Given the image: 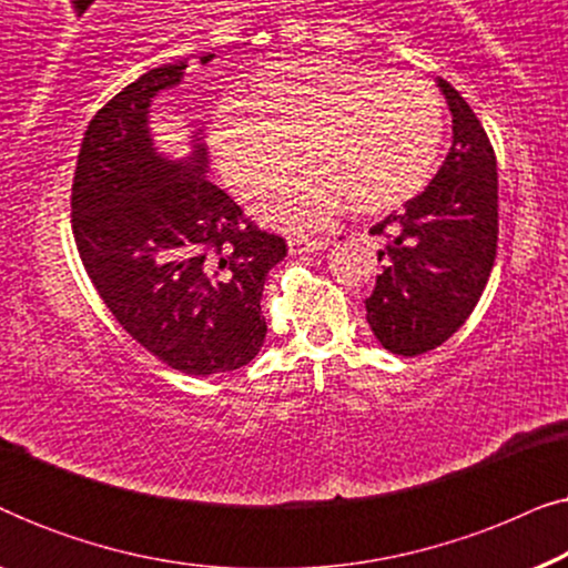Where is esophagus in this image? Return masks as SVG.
Here are the masks:
<instances>
[{
    "label": "esophagus",
    "instance_id": "1",
    "mask_svg": "<svg viewBox=\"0 0 568 568\" xmlns=\"http://www.w3.org/2000/svg\"><path fill=\"white\" fill-rule=\"evenodd\" d=\"M286 245H290V253L292 255H302V253H317V251H325L328 247V240L323 237H302V235H292L286 240Z\"/></svg>",
    "mask_w": 568,
    "mask_h": 568
}]
</instances>
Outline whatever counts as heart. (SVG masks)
I'll return each mask as SVG.
<instances>
[{"instance_id":"b5f03b06","label":"heart","mask_w":568,"mask_h":568,"mask_svg":"<svg viewBox=\"0 0 568 568\" xmlns=\"http://www.w3.org/2000/svg\"><path fill=\"white\" fill-rule=\"evenodd\" d=\"M216 160L237 191L274 183L297 144L302 168L261 199L282 227L393 212L426 189L445 142V103L422 74L367 61L302 59L263 69L212 119Z\"/></svg>"}]
</instances>
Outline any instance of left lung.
Wrapping results in <instances>:
<instances>
[{"label": "left lung", "instance_id": "1", "mask_svg": "<svg viewBox=\"0 0 568 568\" xmlns=\"http://www.w3.org/2000/svg\"><path fill=\"white\" fill-rule=\"evenodd\" d=\"M453 113V146L406 212L369 230L383 237V274L367 323L387 352L418 356L445 344L486 290L499 240V175L484 126L453 84L437 80Z\"/></svg>", "mask_w": 568, "mask_h": 568}]
</instances>
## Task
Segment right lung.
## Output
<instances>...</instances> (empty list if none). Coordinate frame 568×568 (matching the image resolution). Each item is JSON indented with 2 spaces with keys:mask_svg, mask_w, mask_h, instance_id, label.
I'll list each match as a JSON object with an SVG mask.
<instances>
[{
  "mask_svg": "<svg viewBox=\"0 0 568 568\" xmlns=\"http://www.w3.org/2000/svg\"><path fill=\"white\" fill-rule=\"evenodd\" d=\"M185 67L150 69L92 115L74 170L72 232L121 328L168 367L206 377L261 352L263 284L286 243L209 181L201 129L189 160L154 150L152 98L181 84Z\"/></svg>",
  "mask_w": 568,
  "mask_h": 568,
  "instance_id": "1",
  "label": "right lung"
}]
</instances>
